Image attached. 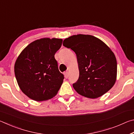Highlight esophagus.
<instances>
[{
	"mask_svg": "<svg viewBox=\"0 0 134 134\" xmlns=\"http://www.w3.org/2000/svg\"><path fill=\"white\" fill-rule=\"evenodd\" d=\"M64 77L65 79H67L68 77H69V72L65 71L64 72Z\"/></svg>",
	"mask_w": 134,
	"mask_h": 134,
	"instance_id": "1",
	"label": "esophagus"
}]
</instances>
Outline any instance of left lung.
<instances>
[{"mask_svg": "<svg viewBox=\"0 0 134 134\" xmlns=\"http://www.w3.org/2000/svg\"><path fill=\"white\" fill-rule=\"evenodd\" d=\"M63 45L77 55L79 77L72 86L79 94L97 98L113 87L116 79V59L103 41L92 35L79 34L65 39Z\"/></svg>", "mask_w": 134, "mask_h": 134, "instance_id": "obj_1", "label": "left lung"}]
</instances>
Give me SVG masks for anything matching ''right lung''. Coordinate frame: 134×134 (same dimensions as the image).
Instances as JSON below:
<instances>
[{
	"label": "right lung",
	"instance_id": "add662e5",
	"mask_svg": "<svg viewBox=\"0 0 134 134\" xmlns=\"http://www.w3.org/2000/svg\"><path fill=\"white\" fill-rule=\"evenodd\" d=\"M63 40L42 38L31 42L18 57L15 74L20 89L29 98L46 100L57 93L64 75L54 57Z\"/></svg>",
	"mask_w": 134,
	"mask_h": 134
}]
</instances>
